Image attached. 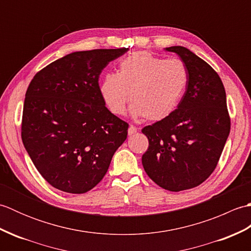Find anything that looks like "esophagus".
I'll list each match as a JSON object with an SVG mask.
<instances>
[{"label": "esophagus", "mask_w": 251, "mask_h": 251, "mask_svg": "<svg viewBox=\"0 0 251 251\" xmlns=\"http://www.w3.org/2000/svg\"><path fill=\"white\" fill-rule=\"evenodd\" d=\"M137 131H138V128H137V127H135L134 125H130V126H129V128H128V135H129V136L135 135Z\"/></svg>", "instance_id": "34e87169"}]
</instances>
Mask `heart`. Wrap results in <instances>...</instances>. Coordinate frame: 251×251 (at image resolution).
Returning a JSON list of instances; mask_svg holds the SVG:
<instances>
[{"instance_id": "1", "label": "heart", "mask_w": 251, "mask_h": 251, "mask_svg": "<svg viewBox=\"0 0 251 251\" xmlns=\"http://www.w3.org/2000/svg\"><path fill=\"white\" fill-rule=\"evenodd\" d=\"M188 83L189 71L182 60L139 50L123 58L117 73L105 74L100 95L114 115H124L130 99L132 115L158 122L178 108Z\"/></svg>"}]
</instances>
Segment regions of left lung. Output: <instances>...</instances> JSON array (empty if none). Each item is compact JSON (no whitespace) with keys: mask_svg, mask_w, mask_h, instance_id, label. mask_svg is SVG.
<instances>
[{"mask_svg":"<svg viewBox=\"0 0 251 251\" xmlns=\"http://www.w3.org/2000/svg\"><path fill=\"white\" fill-rule=\"evenodd\" d=\"M188 68L189 83L178 108L167 119L142 129L149 148L146 173L161 188L189 190L217 167L231 129L225 86L218 73L183 46L167 47Z\"/></svg>","mask_w":251,"mask_h":251,"instance_id":"8db88e82","label":"left lung"}]
</instances>
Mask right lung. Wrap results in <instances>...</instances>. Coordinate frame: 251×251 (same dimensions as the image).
I'll return each mask as SVG.
<instances>
[{
    "instance_id": "obj_1",
    "label": "right lung",
    "mask_w": 251,
    "mask_h": 251,
    "mask_svg": "<svg viewBox=\"0 0 251 251\" xmlns=\"http://www.w3.org/2000/svg\"><path fill=\"white\" fill-rule=\"evenodd\" d=\"M127 50L72 52L32 78L21 139L36 169L54 188L72 194L92 190L126 140L128 124L106 108L98 82L108 63Z\"/></svg>"
}]
</instances>
